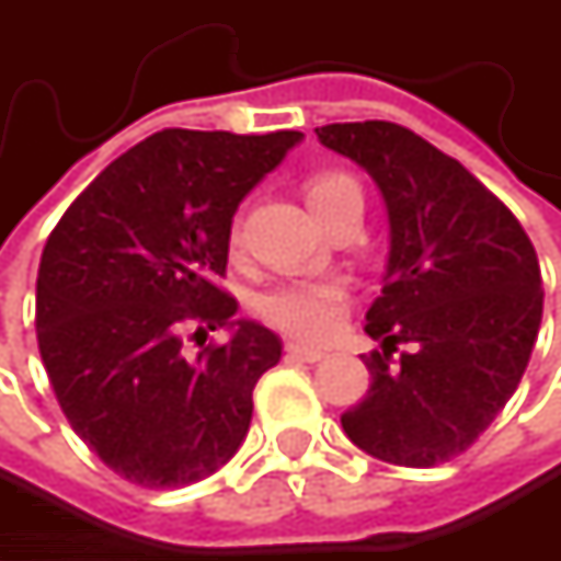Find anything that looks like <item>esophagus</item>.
<instances>
[{"mask_svg":"<svg viewBox=\"0 0 561 561\" xmlns=\"http://www.w3.org/2000/svg\"><path fill=\"white\" fill-rule=\"evenodd\" d=\"M285 354H288L291 360H305V364H318V360L324 357L321 347H308V344H298V341H288V344H285Z\"/></svg>","mask_w":561,"mask_h":561,"instance_id":"1","label":"esophagus"}]
</instances>
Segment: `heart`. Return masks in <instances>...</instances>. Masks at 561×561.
<instances>
[{
  "instance_id": "obj_1",
  "label": "heart",
  "mask_w": 561,
  "mask_h": 561,
  "mask_svg": "<svg viewBox=\"0 0 561 561\" xmlns=\"http://www.w3.org/2000/svg\"><path fill=\"white\" fill-rule=\"evenodd\" d=\"M305 201L321 224L341 214L347 204H364L360 184L344 171H321L305 181ZM230 243H240L233 227ZM347 282L341 279H288L276 282L256 298V311L266 324L279 328L298 341H328L347 314Z\"/></svg>"
}]
</instances>
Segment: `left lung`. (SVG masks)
<instances>
[{"instance_id":"1","label":"left lung","mask_w":561,"mask_h":561,"mask_svg":"<svg viewBox=\"0 0 561 561\" xmlns=\"http://www.w3.org/2000/svg\"><path fill=\"white\" fill-rule=\"evenodd\" d=\"M357 162L390 210V266L364 331L367 396L341 415L347 438L399 468L468 451L516 392L542 321L536 250L458 159L405 126L367 119L314 129Z\"/></svg>"}]
</instances>
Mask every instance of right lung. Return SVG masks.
<instances>
[{
	"label": "right lung",
	"mask_w": 561,
	"mask_h": 561,
	"mask_svg": "<svg viewBox=\"0 0 561 561\" xmlns=\"http://www.w3.org/2000/svg\"><path fill=\"white\" fill-rule=\"evenodd\" d=\"M301 133L162 129L64 210L38 266V351L70 428L119 478L169 491L224 468L282 341L233 321L230 224ZM237 327L227 345L206 331ZM202 351H183V331Z\"/></svg>",
	"instance_id": "1"
}]
</instances>
